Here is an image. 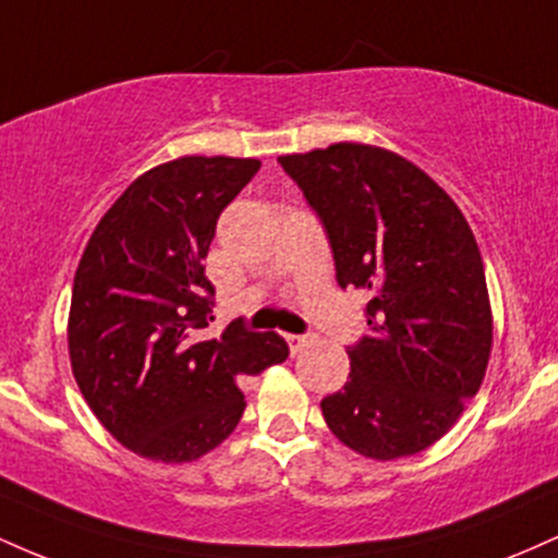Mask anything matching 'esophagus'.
<instances>
[{
	"label": "esophagus",
	"mask_w": 558,
	"mask_h": 558,
	"mask_svg": "<svg viewBox=\"0 0 558 558\" xmlns=\"http://www.w3.org/2000/svg\"><path fill=\"white\" fill-rule=\"evenodd\" d=\"M286 341H288V349H291V354H296V351L304 349V345H310V338L296 336V332H288Z\"/></svg>",
	"instance_id": "obj_1"
}]
</instances>
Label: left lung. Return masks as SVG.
Masks as SVG:
<instances>
[{"instance_id": "obj_1", "label": "left lung", "mask_w": 558, "mask_h": 558, "mask_svg": "<svg viewBox=\"0 0 558 558\" xmlns=\"http://www.w3.org/2000/svg\"><path fill=\"white\" fill-rule=\"evenodd\" d=\"M323 222L341 288H362L367 336L323 417L369 459L427 448L464 412L488 367L483 257L453 198L417 165L364 144L278 157Z\"/></svg>"}]
</instances>
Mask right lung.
<instances>
[{
  "label": "right lung",
  "instance_id": "right-lung-1",
  "mask_svg": "<svg viewBox=\"0 0 558 558\" xmlns=\"http://www.w3.org/2000/svg\"><path fill=\"white\" fill-rule=\"evenodd\" d=\"M259 159L181 157L144 172L99 220L70 301L75 383L101 425L138 457L194 462L239 425L248 375L286 362L278 332L243 319L209 338L204 257L217 217Z\"/></svg>",
  "mask_w": 558,
  "mask_h": 558
}]
</instances>
